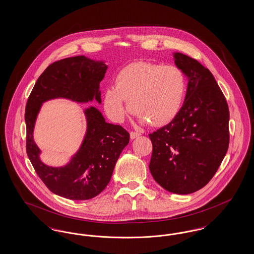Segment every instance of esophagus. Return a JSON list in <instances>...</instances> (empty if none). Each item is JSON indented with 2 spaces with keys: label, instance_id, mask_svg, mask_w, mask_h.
Listing matches in <instances>:
<instances>
[{
  "label": "esophagus",
  "instance_id": "34e87169",
  "mask_svg": "<svg viewBox=\"0 0 254 254\" xmlns=\"http://www.w3.org/2000/svg\"><path fill=\"white\" fill-rule=\"evenodd\" d=\"M141 134L139 132H134V131H131L130 132V139H135V138H137V137H139Z\"/></svg>",
  "mask_w": 254,
  "mask_h": 254
}]
</instances>
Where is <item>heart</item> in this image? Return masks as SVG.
Masks as SVG:
<instances>
[{
    "mask_svg": "<svg viewBox=\"0 0 254 254\" xmlns=\"http://www.w3.org/2000/svg\"><path fill=\"white\" fill-rule=\"evenodd\" d=\"M187 89V77L179 67L137 62L124 67L116 77L115 85L107 88L104 109L111 121L122 123L130 111V105L140 125L150 122L161 127L178 116Z\"/></svg>",
    "mask_w": 254,
    "mask_h": 254,
    "instance_id": "b5f03b06",
    "label": "heart"
}]
</instances>
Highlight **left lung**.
Returning a JSON list of instances; mask_svg holds the SVG:
<instances>
[{"label":"left lung","mask_w":254,"mask_h":254,"mask_svg":"<svg viewBox=\"0 0 254 254\" xmlns=\"http://www.w3.org/2000/svg\"><path fill=\"white\" fill-rule=\"evenodd\" d=\"M174 62L189 79L178 116L149 134V170L158 184L176 194L204 188L216 173L230 143L229 107L213 75L199 62L179 52Z\"/></svg>","instance_id":"8db88e82"}]
</instances>
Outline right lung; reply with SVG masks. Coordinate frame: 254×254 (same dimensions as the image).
I'll use <instances>...</instances> for the list:
<instances>
[{
    "instance_id": "obj_1",
    "label": "right lung",
    "mask_w": 254,
    "mask_h": 254,
    "mask_svg": "<svg viewBox=\"0 0 254 254\" xmlns=\"http://www.w3.org/2000/svg\"><path fill=\"white\" fill-rule=\"evenodd\" d=\"M108 65L103 61L76 56L57 61L38 78L28 97L24 120L26 153L38 176L49 190L70 200H88L109 185L123 149L129 142V133L119 125L107 123L94 107L85 109L86 132L78 151L63 167H49L41 161V150L33 131L43 103L64 98L77 103L96 100L101 104L100 83Z\"/></svg>"
}]
</instances>
